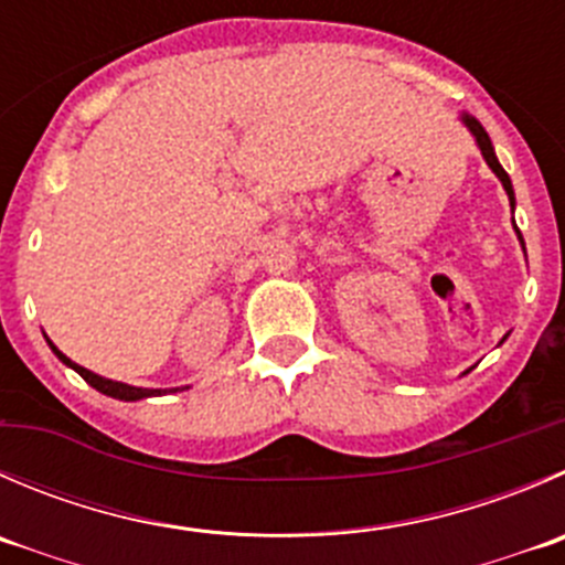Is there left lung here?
<instances>
[{"mask_svg": "<svg viewBox=\"0 0 565 565\" xmlns=\"http://www.w3.org/2000/svg\"><path fill=\"white\" fill-rule=\"evenodd\" d=\"M463 124L469 126V131H472L475 135V140H478V146H480V151H483V157H486V162H489V168L491 171L497 173V177H500V182H502V188H505V193H508V199H511V206H513V184H511V179H508V173H505V168L500 166V162H497V154H494V146H491V140H489V135H486V129L483 126H480V120H475V118H469V115H463ZM516 234H519V228H516ZM519 239H522V234H519ZM524 245V243H522Z\"/></svg>", "mask_w": 565, "mask_h": 565, "instance_id": "obj_1", "label": "left lung"}]
</instances>
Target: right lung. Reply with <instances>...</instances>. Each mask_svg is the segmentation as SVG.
Wrapping results in <instances>:
<instances>
[{"instance_id":"add662e5","label":"right lung","mask_w":565,"mask_h":565,"mask_svg":"<svg viewBox=\"0 0 565 565\" xmlns=\"http://www.w3.org/2000/svg\"><path fill=\"white\" fill-rule=\"evenodd\" d=\"M49 344H52V342H49ZM52 350H54V355H57V359L63 361V364H68L71 370L79 372V375L85 377V381L90 383V386L96 388V392L109 394V397H115V399H140V397H154V394H162V388H137V386H126V383H118V381H107V377H102V375H96V372L85 370V366L74 364V361H71L68 355L60 353V350L54 348V344H52Z\"/></svg>"}]
</instances>
